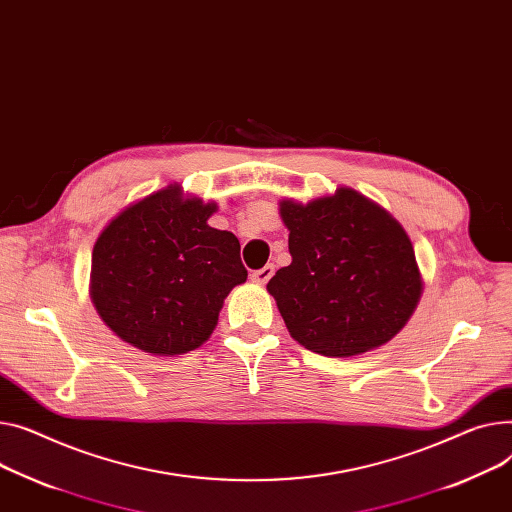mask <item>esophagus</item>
I'll use <instances>...</instances> for the list:
<instances>
[{"mask_svg": "<svg viewBox=\"0 0 512 512\" xmlns=\"http://www.w3.org/2000/svg\"><path fill=\"white\" fill-rule=\"evenodd\" d=\"M274 271H276V267L271 265V263H267L265 267L255 269V271H253V274H251V280H253L255 284H267V282H269V278L274 276Z\"/></svg>", "mask_w": 512, "mask_h": 512, "instance_id": "obj_1", "label": "esophagus"}]
</instances>
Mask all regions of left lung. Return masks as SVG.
I'll use <instances>...</instances> for the list:
<instances>
[{
    "mask_svg": "<svg viewBox=\"0 0 512 512\" xmlns=\"http://www.w3.org/2000/svg\"><path fill=\"white\" fill-rule=\"evenodd\" d=\"M292 263L267 290L290 335L306 350L348 358L387 344L422 294L405 230L354 189L306 206L282 201Z\"/></svg>",
    "mask_w": 512,
    "mask_h": 512,
    "instance_id": "1",
    "label": "left lung"
}]
</instances>
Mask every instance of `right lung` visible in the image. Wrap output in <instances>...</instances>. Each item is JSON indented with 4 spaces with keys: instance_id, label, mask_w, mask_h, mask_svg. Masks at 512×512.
I'll return each instance as SVG.
<instances>
[{
    "instance_id": "1",
    "label": "right lung",
    "mask_w": 512,
    "mask_h": 512,
    "mask_svg": "<svg viewBox=\"0 0 512 512\" xmlns=\"http://www.w3.org/2000/svg\"><path fill=\"white\" fill-rule=\"evenodd\" d=\"M216 203L168 187L123 210L92 251V302L121 339L156 356L199 348L228 292L247 280L241 243L208 218Z\"/></svg>"
}]
</instances>
